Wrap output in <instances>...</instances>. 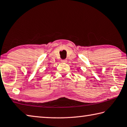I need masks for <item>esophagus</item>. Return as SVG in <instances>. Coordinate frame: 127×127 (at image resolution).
<instances>
[{
	"instance_id": "esophagus-1",
	"label": "esophagus",
	"mask_w": 127,
	"mask_h": 127,
	"mask_svg": "<svg viewBox=\"0 0 127 127\" xmlns=\"http://www.w3.org/2000/svg\"><path fill=\"white\" fill-rule=\"evenodd\" d=\"M61 62H62V63H66V62H67V60H61Z\"/></svg>"
}]
</instances>
